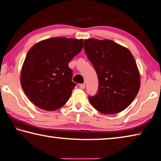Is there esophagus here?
<instances>
[{"label": "esophagus", "mask_w": 161, "mask_h": 161, "mask_svg": "<svg viewBox=\"0 0 161 161\" xmlns=\"http://www.w3.org/2000/svg\"><path fill=\"white\" fill-rule=\"evenodd\" d=\"M80 88L81 89H84V88H85V84H80Z\"/></svg>", "instance_id": "esophagus-1"}]
</instances>
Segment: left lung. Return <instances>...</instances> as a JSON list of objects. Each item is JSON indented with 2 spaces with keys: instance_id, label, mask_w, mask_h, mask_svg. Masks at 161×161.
<instances>
[{
  "instance_id": "obj_1",
  "label": "left lung",
  "mask_w": 161,
  "mask_h": 161,
  "mask_svg": "<svg viewBox=\"0 0 161 161\" xmlns=\"http://www.w3.org/2000/svg\"><path fill=\"white\" fill-rule=\"evenodd\" d=\"M84 48L96 71L99 88L89 97L99 112L114 114L126 108L140 89V75L134 58L127 48L109 40H84Z\"/></svg>"
}]
</instances>
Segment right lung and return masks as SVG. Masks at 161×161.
Segmentation results:
<instances>
[{
  "mask_svg": "<svg viewBox=\"0 0 161 161\" xmlns=\"http://www.w3.org/2000/svg\"><path fill=\"white\" fill-rule=\"evenodd\" d=\"M82 48L83 40L53 37L37 43L28 51L20 83L35 106L54 111L66 103L76 86L68 64Z\"/></svg>",
  "mask_w": 161,
  "mask_h": 161,
  "instance_id": "obj_1",
  "label": "right lung"
}]
</instances>
